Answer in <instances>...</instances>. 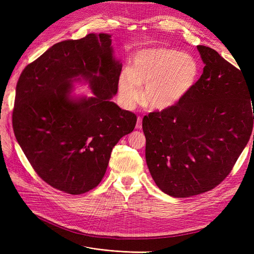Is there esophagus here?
<instances>
[{
	"mask_svg": "<svg viewBox=\"0 0 254 254\" xmlns=\"http://www.w3.org/2000/svg\"><path fill=\"white\" fill-rule=\"evenodd\" d=\"M135 127H136V129H141V128H142V118H141V117L137 118Z\"/></svg>",
	"mask_w": 254,
	"mask_h": 254,
	"instance_id": "esophagus-1",
	"label": "esophagus"
}]
</instances>
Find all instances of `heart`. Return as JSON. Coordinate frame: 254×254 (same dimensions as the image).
I'll return each mask as SVG.
<instances>
[{"mask_svg":"<svg viewBox=\"0 0 254 254\" xmlns=\"http://www.w3.org/2000/svg\"><path fill=\"white\" fill-rule=\"evenodd\" d=\"M200 65L189 53L171 48H149L132 56L128 72L120 75L118 96L125 108H132L141 97L155 109H168L179 104L195 88Z\"/></svg>","mask_w":254,"mask_h":254,"instance_id":"obj_1","label":"heart"}]
</instances>
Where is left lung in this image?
I'll use <instances>...</instances> for the list:
<instances>
[{"label": "left lung", "mask_w": 254, "mask_h": 254, "mask_svg": "<svg viewBox=\"0 0 254 254\" xmlns=\"http://www.w3.org/2000/svg\"><path fill=\"white\" fill-rule=\"evenodd\" d=\"M197 50L204 67L195 88L179 104L145 115L142 122L152 179L177 198L218 186L232 171L253 127L254 93L242 70L211 48Z\"/></svg>", "instance_id": "1"}]
</instances>
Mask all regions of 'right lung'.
I'll list each match as a JSON object with an SVG mask.
<instances>
[{
	"label": "right lung",
	"instance_id": "add662e5",
	"mask_svg": "<svg viewBox=\"0 0 254 254\" xmlns=\"http://www.w3.org/2000/svg\"><path fill=\"white\" fill-rule=\"evenodd\" d=\"M122 64L111 35L89 34L54 44L20 75L12 112L16 139L35 172L51 187L79 195L97 187L112 148L132 131L135 114L111 101ZM84 81L93 97L70 95Z\"/></svg>",
	"mask_w": 254,
	"mask_h": 254
}]
</instances>
